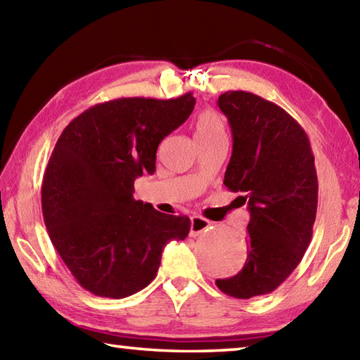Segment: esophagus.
Instances as JSON below:
<instances>
[{
    "label": "esophagus",
    "mask_w": 360,
    "mask_h": 360,
    "mask_svg": "<svg viewBox=\"0 0 360 360\" xmlns=\"http://www.w3.org/2000/svg\"><path fill=\"white\" fill-rule=\"evenodd\" d=\"M211 222L206 221L202 216H193L191 219V236H198L200 233H203L210 229Z\"/></svg>",
    "instance_id": "obj_1"
}]
</instances>
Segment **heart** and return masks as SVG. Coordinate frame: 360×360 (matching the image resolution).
<instances>
[{
    "label": "heart",
    "instance_id": "b5f03b06",
    "mask_svg": "<svg viewBox=\"0 0 360 360\" xmlns=\"http://www.w3.org/2000/svg\"><path fill=\"white\" fill-rule=\"evenodd\" d=\"M195 130H197V136H214L225 133L222 119L212 111H203L198 115Z\"/></svg>",
    "mask_w": 360,
    "mask_h": 360
}]
</instances>
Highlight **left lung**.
Wrapping results in <instances>:
<instances>
[{"instance_id":"left-lung-1","label":"left lung","mask_w":360,"mask_h":360,"mask_svg":"<svg viewBox=\"0 0 360 360\" xmlns=\"http://www.w3.org/2000/svg\"><path fill=\"white\" fill-rule=\"evenodd\" d=\"M233 150L224 184L248 202V259L238 275L216 279L235 298L265 295L285 281L311 241L318 176L307 133L283 108L254 94L225 92Z\"/></svg>"}]
</instances>
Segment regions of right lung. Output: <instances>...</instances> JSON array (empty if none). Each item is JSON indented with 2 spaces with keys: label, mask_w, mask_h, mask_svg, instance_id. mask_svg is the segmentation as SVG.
Masks as SVG:
<instances>
[{
  "label": "right lung",
  "mask_w": 360,
  "mask_h": 360,
  "mask_svg": "<svg viewBox=\"0 0 360 360\" xmlns=\"http://www.w3.org/2000/svg\"><path fill=\"white\" fill-rule=\"evenodd\" d=\"M195 98H119L71 120L49 158L41 188L53 248L85 290L125 298L155 278L162 252L184 240L187 216L133 198L135 179L154 174L162 139L184 124Z\"/></svg>",
  "instance_id": "1"
}]
</instances>
